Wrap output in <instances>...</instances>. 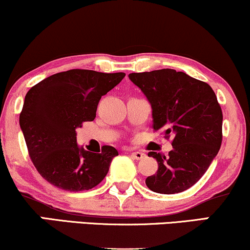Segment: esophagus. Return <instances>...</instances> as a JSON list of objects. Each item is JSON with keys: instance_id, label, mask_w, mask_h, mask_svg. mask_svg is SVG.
Listing matches in <instances>:
<instances>
[{"instance_id": "1", "label": "esophagus", "mask_w": 250, "mask_h": 250, "mask_svg": "<svg viewBox=\"0 0 250 250\" xmlns=\"http://www.w3.org/2000/svg\"><path fill=\"white\" fill-rule=\"evenodd\" d=\"M131 157L137 159V161H138V159H142V158L146 157V154H144V152H141V151H135V152H133V154H131Z\"/></svg>"}]
</instances>
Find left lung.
<instances>
[{
    "label": "left lung",
    "instance_id": "1",
    "mask_svg": "<svg viewBox=\"0 0 250 250\" xmlns=\"http://www.w3.org/2000/svg\"><path fill=\"white\" fill-rule=\"evenodd\" d=\"M129 79L146 96L152 110V128L172 137L165 156L150 151L157 172L146 179L151 191L179 193L199 180L218 155L222 141V112L208 83L184 72L163 68L130 73Z\"/></svg>",
    "mask_w": 250,
    "mask_h": 250
}]
</instances>
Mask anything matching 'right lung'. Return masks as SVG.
<instances>
[{
  "label": "right lung",
  "mask_w": 250,
  "mask_h": 250,
  "mask_svg": "<svg viewBox=\"0 0 250 250\" xmlns=\"http://www.w3.org/2000/svg\"><path fill=\"white\" fill-rule=\"evenodd\" d=\"M125 74L91 70H70L50 76L30 88L20 114L30 158L41 176L65 191H85L104 180L114 146H104L99 154L77 143V129L93 121L101 96Z\"/></svg>",
  "instance_id": "obj_1"
}]
</instances>
